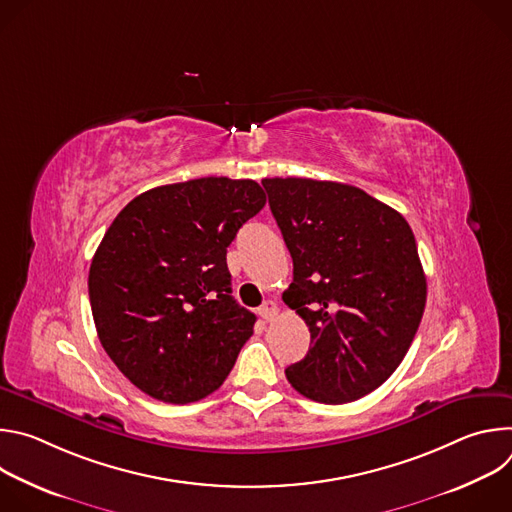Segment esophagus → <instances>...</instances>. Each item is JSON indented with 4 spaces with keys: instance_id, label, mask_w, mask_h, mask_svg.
<instances>
[{
    "instance_id": "obj_1",
    "label": "esophagus",
    "mask_w": 512,
    "mask_h": 512,
    "mask_svg": "<svg viewBox=\"0 0 512 512\" xmlns=\"http://www.w3.org/2000/svg\"><path fill=\"white\" fill-rule=\"evenodd\" d=\"M277 312H279V308H277V304H275V302H271V300H267V302L259 308V316H261L265 322L275 320Z\"/></svg>"
}]
</instances>
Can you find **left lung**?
I'll use <instances>...</instances> for the list:
<instances>
[{"mask_svg": "<svg viewBox=\"0 0 512 512\" xmlns=\"http://www.w3.org/2000/svg\"><path fill=\"white\" fill-rule=\"evenodd\" d=\"M263 188L294 259L283 302L310 328V350L285 377L304 397L340 405L381 387L419 328L427 283L413 231L364 190L310 178Z\"/></svg>", "mask_w": 512, "mask_h": 512, "instance_id": "obj_1", "label": "left lung"}]
</instances>
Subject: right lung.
I'll list each match as a JSON object with an SVG mask.
<instances>
[{"mask_svg": "<svg viewBox=\"0 0 512 512\" xmlns=\"http://www.w3.org/2000/svg\"><path fill=\"white\" fill-rule=\"evenodd\" d=\"M265 206L253 180L198 178L135 196L89 271L99 340L145 395L192 403L225 383L255 314L231 296L227 247Z\"/></svg>", "mask_w": 512, "mask_h": 512, "instance_id": "obj_1", "label": "right lung"}]
</instances>
